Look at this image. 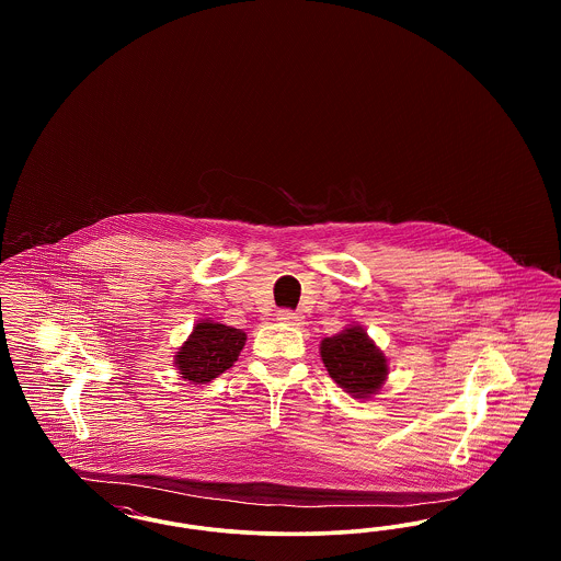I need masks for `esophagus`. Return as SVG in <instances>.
<instances>
[{
    "label": "esophagus",
    "instance_id": "34e87169",
    "mask_svg": "<svg viewBox=\"0 0 561 561\" xmlns=\"http://www.w3.org/2000/svg\"><path fill=\"white\" fill-rule=\"evenodd\" d=\"M277 320L282 321V323H288V325H300L305 318L300 313H296V311H290V309H282L277 313Z\"/></svg>",
    "mask_w": 561,
    "mask_h": 561
}]
</instances>
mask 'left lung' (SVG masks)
Segmentation results:
<instances>
[{"instance_id":"1","label":"left lung","mask_w":561,"mask_h":561,"mask_svg":"<svg viewBox=\"0 0 561 561\" xmlns=\"http://www.w3.org/2000/svg\"><path fill=\"white\" fill-rule=\"evenodd\" d=\"M320 355L330 378L359 400L376 396L389 374L385 353L362 325H348L341 334L323 339Z\"/></svg>"}]
</instances>
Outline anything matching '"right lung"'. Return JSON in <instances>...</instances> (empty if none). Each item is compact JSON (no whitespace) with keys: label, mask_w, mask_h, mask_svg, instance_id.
I'll list each match as a JSON object with an SVG mask.
<instances>
[{"label":"right lung","mask_w":561,"mask_h":561,"mask_svg":"<svg viewBox=\"0 0 561 561\" xmlns=\"http://www.w3.org/2000/svg\"><path fill=\"white\" fill-rule=\"evenodd\" d=\"M245 345V332L238 328L204 320L195 323L183 347L174 355V366L193 385H206L229 370Z\"/></svg>","instance_id":"1"}]
</instances>
